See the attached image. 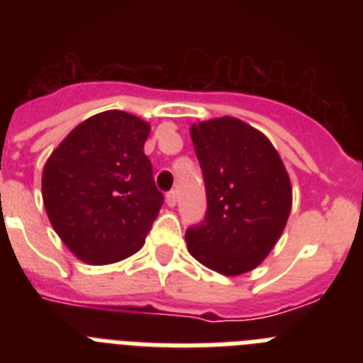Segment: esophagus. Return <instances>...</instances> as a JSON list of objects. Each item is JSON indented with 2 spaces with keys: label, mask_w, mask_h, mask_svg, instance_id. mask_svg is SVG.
I'll return each mask as SVG.
<instances>
[{
  "label": "esophagus",
  "mask_w": 363,
  "mask_h": 363,
  "mask_svg": "<svg viewBox=\"0 0 363 363\" xmlns=\"http://www.w3.org/2000/svg\"><path fill=\"white\" fill-rule=\"evenodd\" d=\"M165 201H167V205H169V207H174L176 201H178V196H176V192L174 191L167 192V194H165Z\"/></svg>",
  "instance_id": "esophagus-1"
}]
</instances>
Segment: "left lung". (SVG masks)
Returning <instances> with one entry per match:
<instances>
[{
  "mask_svg": "<svg viewBox=\"0 0 363 363\" xmlns=\"http://www.w3.org/2000/svg\"><path fill=\"white\" fill-rule=\"evenodd\" d=\"M203 171L207 214L185 233L192 258L225 277L258 267L277 245L293 187L269 138L233 116L191 125Z\"/></svg>",
  "mask_w": 363,
  "mask_h": 363,
  "instance_id": "obj_1",
  "label": "left lung"
}]
</instances>
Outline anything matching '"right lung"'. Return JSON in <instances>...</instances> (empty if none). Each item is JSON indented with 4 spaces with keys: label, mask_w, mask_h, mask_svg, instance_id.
Returning a JSON list of instances; mask_svg holds the SVG:
<instances>
[{
    "label": "right lung",
    "mask_w": 363,
    "mask_h": 363,
    "mask_svg": "<svg viewBox=\"0 0 363 363\" xmlns=\"http://www.w3.org/2000/svg\"><path fill=\"white\" fill-rule=\"evenodd\" d=\"M149 133L129 112H99L74 127L45 163L47 216L85 264H116L145 243L163 203L143 152Z\"/></svg>",
    "instance_id": "1"
}]
</instances>
